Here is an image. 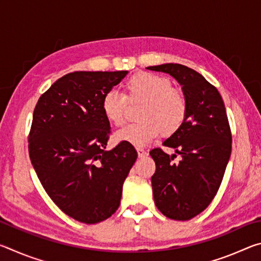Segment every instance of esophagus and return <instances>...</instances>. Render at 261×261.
I'll return each mask as SVG.
<instances>
[{
    "label": "esophagus",
    "mask_w": 261,
    "mask_h": 261,
    "mask_svg": "<svg viewBox=\"0 0 261 261\" xmlns=\"http://www.w3.org/2000/svg\"><path fill=\"white\" fill-rule=\"evenodd\" d=\"M137 152H138V155H139L140 158L147 155V151H145L144 148H137Z\"/></svg>",
    "instance_id": "esophagus-1"
}]
</instances>
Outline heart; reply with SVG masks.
Wrapping results in <instances>:
<instances>
[{"instance_id":"obj_1","label":"heart","mask_w":261,"mask_h":261,"mask_svg":"<svg viewBox=\"0 0 261 261\" xmlns=\"http://www.w3.org/2000/svg\"><path fill=\"white\" fill-rule=\"evenodd\" d=\"M126 101L141 102L137 114L139 122L132 123L115 134V140L134 146H145L159 135H174L188 116L187 96L171 87L169 79L151 72H139L124 84V95L109 91L103 95L101 108L105 117L115 126L124 124Z\"/></svg>"}]
</instances>
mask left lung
I'll list each match as a JSON object with an SVG mask.
<instances>
[{
  "label": "left lung",
  "instance_id": "1",
  "mask_svg": "<svg viewBox=\"0 0 261 261\" xmlns=\"http://www.w3.org/2000/svg\"><path fill=\"white\" fill-rule=\"evenodd\" d=\"M169 73L182 85L188 116L182 127L163 146L174 148L173 162L161 148L149 154L155 162L152 176L154 202L171 220L187 221L207 208L218 193L231 154V130L226 107L216 87L193 69L177 63L148 67Z\"/></svg>",
  "mask_w": 261,
  "mask_h": 261
}]
</instances>
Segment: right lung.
Returning a JSON list of instances; mask_svg holds the SVG:
<instances>
[{
    "mask_svg": "<svg viewBox=\"0 0 261 261\" xmlns=\"http://www.w3.org/2000/svg\"><path fill=\"white\" fill-rule=\"evenodd\" d=\"M127 71H74L39 98L29 154L39 179L59 208L94 224L118 208L122 187L138 156L131 144L106 149L110 124L101 102Z\"/></svg>",
    "mask_w": 261,
    "mask_h": 261,
    "instance_id": "right-lung-1",
    "label": "right lung"
}]
</instances>
